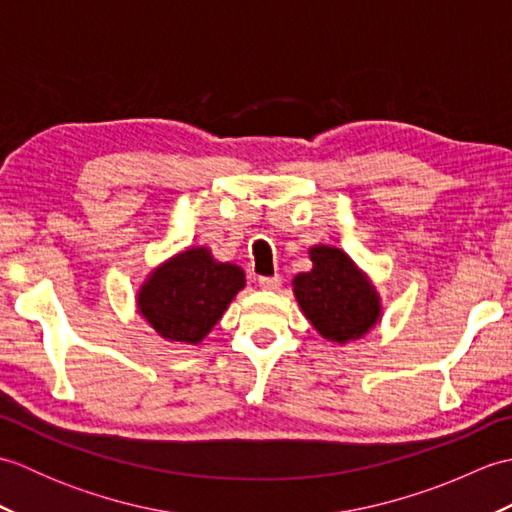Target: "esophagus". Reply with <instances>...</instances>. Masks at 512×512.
Returning a JSON list of instances; mask_svg holds the SVG:
<instances>
[{
    "label": "esophagus",
    "mask_w": 512,
    "mask_h": 512,
    "mask_svg": "<svg viewBox=\"0 0 512 512\" xmlns=\"http://www.w3.org/2000/svg\"><path fill=\"white\" fill-rule=\"evenodd\" d=\"M257 284H259V288H264V290H277L279 284H281V279L277 275L275 277H259Z\"/></svg>",
    "instance_id": "obj_1"
}]
</instances>
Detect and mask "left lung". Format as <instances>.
<instances>
[{"mask_svg":"<svg viewBox=\"0 0 512 512\" xmlns=\"http://www.w3.org/2000/svg\"><path fill=\"white\" fill-rule=\"evenodd\" d=\"M312 270L292 279V290L306 319L323 339H361L380 319V297L350 255L334 246L310 248Z\"/></svg>","mask_w":512,"mask_h":512,"instance_id":"1","label":"left lung"}]
</instances>
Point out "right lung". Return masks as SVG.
<instances>
[{
  "mask_svg": "<svg viewBox=\"0 0 512 512\" xmlns=\"http://www.w3.org/2000/svg\"><path fill=\"white\" fill-rule=\"evenodd\" d=\"M246 286L244 270L215 262L204 246L187 248L151 270L138 290V312L162 339L200 343Z\"/></svg>",
  "mask_w": 512,
  "mask_h": 512,
  "instance_id": "obj_1",
  "label": "right lung"
}]
</instances>
